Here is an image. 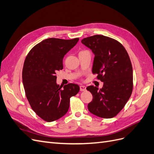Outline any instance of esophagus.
Listing matches in <instances>:
<instances>
[{"label":"esophagus","instance_id":"esophagus-1","mask_svg":"<svg viewBox=\"0 0 154 154\" xmlns=\"http://www.w3.org/2000/svg\"><path fill=\"white\" fill-rule=\"evenodd\" d=\"M80 91H85L86 90V87L83 86V85H80Z\"/></svg>","mask_w":154,"mask_h":154}]
</instances>
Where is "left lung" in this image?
<instances>
[{"label": "left lung", "instance_id": "obj_1", "mask_svg": "<svg viewBox=\"0 0 154 154\" xmlns=\"http://www.w3.org/2000/svg\"><path fill=\"white\" fill-rule=\"evenodd\" d=\"M82 43L94 54L92 71L103 82L100 90L92 85L87 87L92 94L88 109L102 118H114L123 109L133 90V70L128 54L118 40L103 35L87 37Z\"/></svg>", "mask_w": 154, "mask_h": 154}]
</instances>
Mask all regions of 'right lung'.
<instances>
[{
    "label": "right lung",
    "mask_w": 154,
    "mask_h": 154,
    "mask_svg": "<svg viewBox=\"0 0 154 154\" xmlns=\"http://www.w3.org/2000/svg\"><path fill=\"white\" fill-rule=\"evenodd\" d=\"M78 38H51L35 45L27 54L22 70L26 96L35 112L47 122L62 118L69 108L70 98L80 91L74 83L57 84L56 72L63 69V58Z\"/></svg>",
    "instance_id": "add662e5"
}]
</instances>
